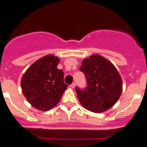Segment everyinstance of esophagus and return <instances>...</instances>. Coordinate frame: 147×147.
<instances>
[{
  "mask_svg": "<svg viewBox=\"0 0 147 147\" xmlns=\"http://www.w3.org/2000/svg\"><path fill=\"white\" fill-rule=\"evenodd\" d=\"M75 86H76V83H75V82H73V83H71V84H70V87H71V88H75Z\"/></svg>",
  "mask_w": 147,
  "mask_h": 147,
  "instance_id": "obj_1",
  "label": "esophagus"
}]
</instances>
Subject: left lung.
<instances>
[{
	"label": "left lung",
	"instance_id": "obj_1",
	"mask_svg": "<svg viewBox=\"0 0 147 147\" xmlns=\"http://www.w3.org/2000/svg\"><path fill=\"white\" fill-rule=\"evenodd\" d=\"M87 87L76 88L80 102L94 113H102L115 104L122 90V81L115 66L100 55L85 59L80 67Z\"/></svg>",
	"mask_w": 147,
	"mask_h": 147
}]
</instances>
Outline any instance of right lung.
Returning a JSON list of instances; mask_svg holds the SVG:
<instances>
[{
  "mask_svg": "<svg viewBox=\"0 0 147 147\" xmlns=\"http://www.w3.org/2000/svg\"><path fill=\"white\" fill-rule=\"evenodd\" d=\"M59 59L47 55L32 64L21 81L22 93L32 107L47 111L59 102L68 85L63 70L58 69Z\"/></svg>",
  "mask_w": 147,
  "mask_h": 147,
  "instance_id": "right-lung-1",
  "label": "right lung"
}]
</instances>
